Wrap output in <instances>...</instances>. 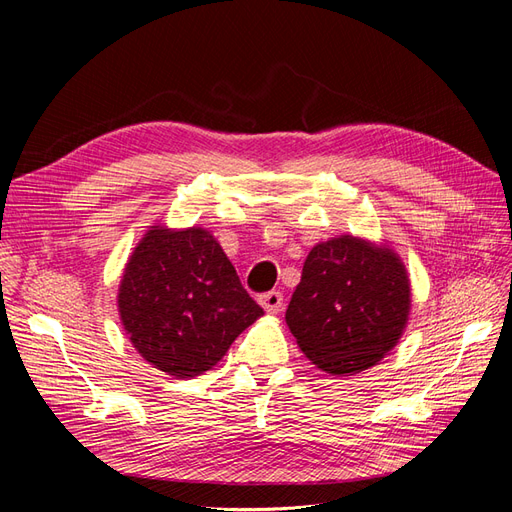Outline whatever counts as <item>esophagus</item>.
Returning a JSON list of instances; mask_svg holds the SVG:
<instances>
[{
    "label": "esophagus",
    "mask_w": 512,
    "mask_h": 512,
    "mask_svg": "<svg viewBox=\"0 0 512 512\" xmlns=\"http://www.w3.org/2000/svg\"><path fill=\"white\" fill-rule=\"evenodd\" d=\"M259 305H261L267 313H280V311H282V305H284L282 292L270 290V292L261 294V297H259Z\"/></svg>",
    "instance_id": "1"
}]
</instances>
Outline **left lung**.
Returning <instances> with one entry per match:
<instances>
[{"instance_id": "8db88e82", "label": "left lung", "mask_w": 512, "mask_h": 512, "mask_svg": "<svg viewBox=\"0 0 512 512\" xmlns=\"http://www.w3.org/2000/svg\"><path fill=\"white\" fill-rule=\"evenodd\" d=\"M409 309L411 282L400 257L386 245L344 234L307 255L286 324L321 371L355 375L392 351Z\"/></svg>"}]
</instances>
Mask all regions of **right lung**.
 <instances>
[{
  "label": "right lung",
  "mask_w": 512,
  "mask_h": 512,
  "mask_svg": "<svg viewBox=\"0 0 512 512\" xmlns=\"http://www.w3.org/2000/svg\"><path fill=\"white\" fill-rule=\"evenodd\" d=\"M118 311L139 355L174 378L211 369L263 315L220 242L197 226H151L124 267Z\"/></svg>",
  "instance_id": "1"
}]
</instances>
